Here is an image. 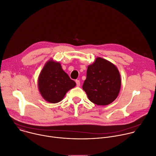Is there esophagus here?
<instances>
[{
  "label": "esophagus",
  "mask_w": 156,
  "mask_h": 156,
  "mask_svg": "<svg viewBox=\"0 0 156 156\" xmlns=\"http://www.w3.org/2000/svg\"><path fill=\"white\" fill-rule=\"evenodd\" d=\"M76 85H77V87H79V86H80V83L79 80H76Z\"/></svg>",
  "instance_id": "esophagus-1"
}]
</instances>
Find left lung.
Wrapping results in <instances>:
<instances>
[{
	"mask_svg": "<svg viewBox=\"0 0 156 156\" xmlns=\"http://www.w3.org/2000/svg\"><path fill=\"white\" fill-rule=\"evenodd\" d=\"M120 85V76L117 67L110 61L98 57L88 66L82 88L90 101L106 106L117 98Z\"/></svg>",
	"mask_w": 156,
	"mask_h": 156,
	"instance_id": "8db88e82",
	"label": "left lung"
}]
</instances>
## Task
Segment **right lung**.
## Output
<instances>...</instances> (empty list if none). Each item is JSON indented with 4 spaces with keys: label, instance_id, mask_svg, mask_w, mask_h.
<instances>
[{
    "label": "right lung",
    "instance_id": "right-lung-1",
    "mask_svg": "<svg viewBox=\"0 0 156 156\" xmlns=\"http://www.w3.org/2000/svg\"><path fill=\"white\" fill-rule=\"evenodd\" d=\"M76 85V82L63 70L59 62L53 59L47 62L38 78V87L42 97L51 103L61 101Z\"/></svg>",
    "mask_w": 156,
    "mask_h": 156
}]
</instances>
